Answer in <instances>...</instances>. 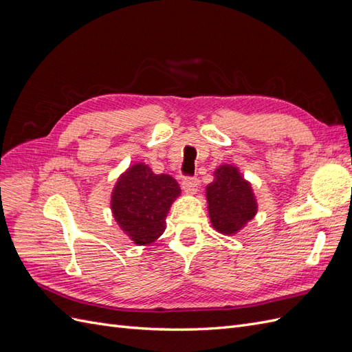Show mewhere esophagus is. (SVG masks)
<instances>
[{
  "label": "esophagus",
  "instance_id": "34e87169",
  "mask_svg": "<svg viewBox=\"0 0 352 352\" xmlns=\"http://www.w3.org/2000/svg\"><path fill=\"white\" fill-rule=\"evenodd\" d=\"M182 189L188 194H195L198 189V180L195 177H185L182 180Z\"/></svg>",
  "mask_w": 352,
  "mask_h": 352
}]
</instances>
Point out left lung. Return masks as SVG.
Returning a JSON list of instances; mask_svg holds the SVG:
<instances>
[{
    "label": "left lung",
    "instance_id": "8db88e82",
    "mask_svg": "<svg viewBox=\"0 0 352 352\" xmlns=\"http://www.w3.org/2000/svg\"><path fill=\"white\" fill-rule=\"evenodd\" d=\"M211 225L225 235L241 230L257 214V199L251 184L232 164L216 168L214 180L206 189Z\"/></svg>",
    "mask_w": 352,
    "mask_h": 352
}]
</instances>
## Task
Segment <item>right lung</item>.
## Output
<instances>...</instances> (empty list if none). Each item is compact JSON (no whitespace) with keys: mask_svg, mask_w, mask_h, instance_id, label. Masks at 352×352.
I'll use <instances>...</instances> for the list:
<instances>
[{"mask_svg":"<svg viewBox=\"0 0 352 352\" xmlns=\"http://www.w3.org/2000/svg\"><path fill=\"white\" fill-rule=\"evenodd\" d=\"M180 186L170 175H155L145 163H136L117 179L111 211L120 229L136 245H150L163 235L166 217Z\"/></svg>","mask_w":352,"mask_h":352,"instance_id":"obj_1","label":"right lung"}]
</instances>
